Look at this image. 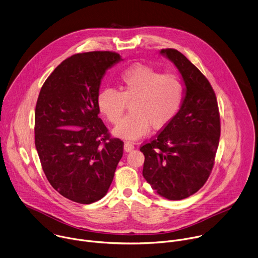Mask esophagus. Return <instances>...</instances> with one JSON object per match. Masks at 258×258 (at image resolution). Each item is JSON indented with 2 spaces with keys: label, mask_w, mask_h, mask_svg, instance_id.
<instances>
[{
  "label": "esophagus",
  "mask_w": 258,
  "mask_h": 258,
  "mask_svg": "<svg viewBox=\"0 0 258 258\" xmlns=\"http://www.w3.org/2000/svg\"><path fill=\"white\" fill-rule=\"evenodd\" d=\"M133 149H134V144L132 142H129V141L125 142V144H124V150L125 151L129 152V151H131Z\"/></svg>",
  "instance_id": "esophagus-1"
}]
</instances>
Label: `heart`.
<instances>
[{
    "label": "heart",
    "instance_id": "b5f03b06",
    "mask_svg": "<svg viewBox=\"0 0 258 258\" xmlns=\"http://www.w3.org/2000/svg\"><path fill=\"white\" fill-rule=\"evenodd\" d=\"M183 99V84L174 73L161 74L151 67L136 64L119 77V90L101 89L97 106L107 120L117 125L130 104L131 113L114 129V134L128 140L167 126L177 115Z\"/></svg>",
    "mask_w": 258,
    "mask_h": 258
}]
</instances>
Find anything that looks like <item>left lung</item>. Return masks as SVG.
<instances>
[{
  "label": "left lung",
  "instance_id": "1",
  "mask_svg": "<svg viewBox=\"0 0 258 258\" xmlns=\"http://www.w3.org/2000/svg\"><path fill=\"white\" fill-rule=\"evenodd\" d=\"M179 70L185 96L175 118L140 147L144 154L142 175L152 189L170 200L196 193L208 181L215 165L221 134L216 93L198 69L175 48H164Z\"/></svg>",
  "mask_w": 258,
  "mask_h": 258
}]
</instances>
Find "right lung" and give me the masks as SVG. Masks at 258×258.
<instances>
[{
  "label": "right lung",
  "instance_id": "right-lung-1",
  "mask_svg": "<svg viewBox=\"0 0 258 258\" xmlns=\"http://www.w3.org/2000/svg\"><path fill=\"white\" fill-rule=\"evenodd\" d=\"M115 51H89L63 61L44 81L35 107V147L44 175L64 197L89 204L104 197L123 156L98 117L97 95Z\"/></svg>",
  "mask_w": 258,
  "mask_h": 258
}]
</instances>
